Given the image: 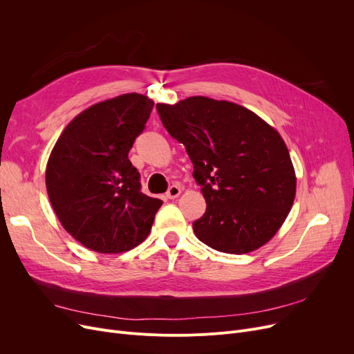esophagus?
Wrapping results in <instances>:
<instances>
[{"mask_svg":"<svg viewBox=\"0 0 354 354\" xmlns=\"http://www.w3.org/2000/svg\"><path fill=\"white\" fill-rule=\"evenodd\" d=\"M180 192H182L180 187H178V185H172V187H171L169 189H167L166 196L169 198V199H175V198H178V196L180 195Z\"/></svg>","mask_w":354,"mask_h":354,"instance_id":"34e87169","label":"esophagus"}]
</instances>
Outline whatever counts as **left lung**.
<instances>
[{
	"label": "left lung",
	"instance_id": "1",
	"mask_svg": "<svg viewBox=\"0 0 354 354\" xmlns=\"http://www.w3.org/2000/svg\"><path fill=\"white\" fill-rule=\"evenodd\" d=\"M156 109L167 132L187 147L207 201L194 222L196 238L227 254L266 245L288 216L297 188L277 129L244 106L205 96Z\"/></svg>",
	"mask_w": 354,
	"mask_h": 354
}]
</instances>
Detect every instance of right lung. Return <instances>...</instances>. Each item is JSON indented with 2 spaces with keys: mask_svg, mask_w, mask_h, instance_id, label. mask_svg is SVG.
<instances>
[{
  "mask_svg": "<svg viewBox=\"0 0 354 354\" xmlns=\"http://www.w3.org/2000/svg\"><path fill=\"white\" fill-rule=\"evenodd\" d=\"M153 104L139 93L93 104L64 127L50 153L51 207L63 228L91 251L126 252L152 230L162 201L140 192V175L127 155Z\"/></svg>",
  "mask_w": 354,
  "mask_h": 354,
  "instance_id": "obj_1",
  "label": "right lung"
}]
</instances>
